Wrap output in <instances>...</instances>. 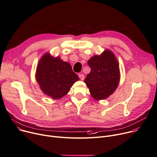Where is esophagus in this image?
<instances>
[{
	"label": "esophagus",
	"mask_w": 157,
	"mask_h": 157,
	"mask_svg": "<svg viewBox=\"0 0 157 157\" xmlns=\"http://www.w3.org/2000/svg\"><path fill=\"white\" fill-rule=\"evenodd\" d=\"M78 77H79V78H80L82 80H83L84 78H85V76H84L83 74H79V75H78Z\"/></svg>",
	"instance_id": "1"
}]
</instances>
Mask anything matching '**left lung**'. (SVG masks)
<instances>
[{"label":"left lung","mask_w":157,"mask_h":157,"mask_svg":"<svg viewBox=\"0 0 157 157\" xmlns=\"http://www.w3.org/2000/svg\"><path fill=\"white\" fill-rule=\"evenodd\" d=\"M87 63L90 71L84 82L92 96L96 100L108 98L116 89L119 82V65L115 56L105 50L100 56L92 57Z\"/></svg>","instance_id":"obj_1"}]
</instances>
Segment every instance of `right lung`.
Here are the masks:
<instances>
[{
  "instance_id": "right-lung-1",
  "label": "right lung",
  "mask_w": 157,
  "mask_h": 157,
  "mask_svg": "<svg viewBox=\"0 0 157 157\" xmlns=\"http://www.w3.org/2000/svg\"><path fill=\"white\" fill-rule=\"evenodd\" d=\"M36 78L42 91L55 99L63 97L79 79L70 63L59 57L53 58L48 53L40 59Z\"/></svg>"
}]
</instances>
